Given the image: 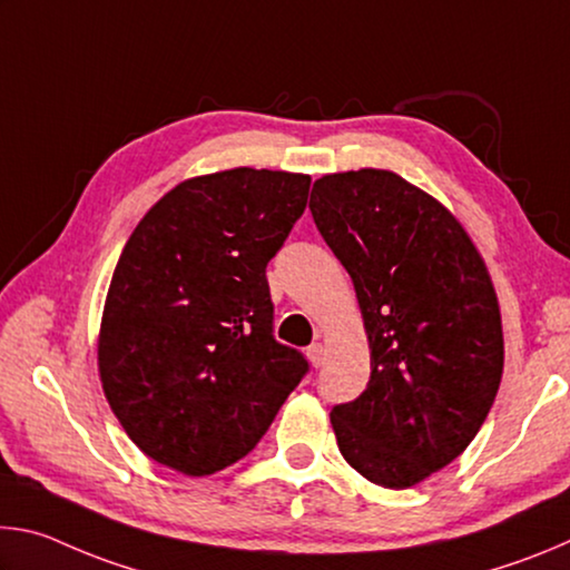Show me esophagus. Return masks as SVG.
Listing matches in <instances>:
<instances>
[{
    "label": "esophagus",
    "instance_id": "1",
    "mask_svg": "<svg viewBox=\"0 0 570 570\" xmlns=\"http://www.w3.org/2000/svg\"><path fill=\"white\" fill-rule=\"evenodd\" d=\"M324 354H326V350H324L322 342H314V344L306 350L308 362H312L314 366H322V364H324Z\"/></svg>",
    "mask_w": 570,
    "mask_h": 570
}]
</instances>
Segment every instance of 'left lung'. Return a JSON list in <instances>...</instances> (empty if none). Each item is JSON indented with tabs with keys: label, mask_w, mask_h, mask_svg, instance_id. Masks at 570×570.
<instances>
[{
	"label": "left lung",
	"mask_w": 570,
	"mask_h": 570,
	"mask_svg": "<svg viewBox=\"0 0 570 570\" xmlns=\"http://www.w3.org/2000/svg\"><path fill=\"white\" fill-rule=\"evenodd\" d=\"M314 224L350 272L372 374L332 428L374 485L412 488L450 465L485 422L503 377V322L480 250L450 208L392 170L330 173Z\"/></svg>",
	"instance_id": "1"
}]
</instances>
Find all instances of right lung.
<instances>
[{"label":"right lung","mask_w":570,"mask_h":570,"mask_svg":"<svg viewBox=\"0 0 570 570\" xmlns=\"http://www.w3.org/2000/svg\"><path fill=\"white\" fill-rule=\"evenodd\" d=\"M304 173L230 168L170 188L125 244L98 370L148 458L204 478L246 458L308 370L274 340L266 264L304 214Z\"/></svg>","instance_id":"add662e5"}]
</instances>
